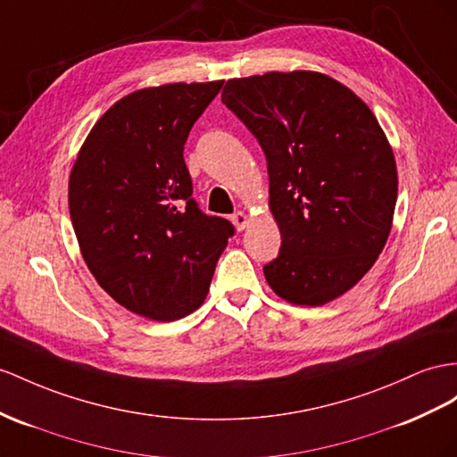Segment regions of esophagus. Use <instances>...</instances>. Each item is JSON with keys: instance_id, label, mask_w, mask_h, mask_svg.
<instances>
[{"instance_id": "obj_1", "label": "esophagus", "mask_w": 457, "mask_h": 457, "mask_svg": "<svg viewBox=\"0 0 457 457\" xmlns=\"http://www.w3.org/2000/svg\"><path fill=\"white\" fill-rule=\"evenodd\" d=\"M231 221H233V226H236L239 231H243L245 228H247L249 226V221H251V218L247 216V214H245V212H241V210H239V212H236V214H233L231 216Z\"/></svg>"}]
</instances>
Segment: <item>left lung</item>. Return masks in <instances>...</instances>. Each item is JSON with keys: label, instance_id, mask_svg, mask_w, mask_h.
Returning <instances> with one entry per match:
<instances>
[{"label": "left lung", "instance_id": "8db88e82", "mask_svg": "<svg viewBox=\"0 0 457 457\" xmlns=\"http://www.w3.org/2000/svg\"><path fill=\"white\" fill-rule=\"evenodd\" d=\"M221 102L268 162L282 247L264 266L274 294L319 307L377 262L397 198L392 146L355 92L314 71L231 79Z\"/></svg>", "mask_w": 457, "mask_h": 457}]
</instances>
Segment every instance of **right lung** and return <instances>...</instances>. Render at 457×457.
I'll list each match as a JSON object with an SVG mask.
<instances>
[{"label": "right lung", "mask_w": 457, "mask_h": 457, "mask_svg": "<svg viewBox=\"0 0 457 457\" xmlns=\"http://www.w3.org/2000/svg\"><path fill=\"white\" fill-rule=\"evenodd\" d=\"M221 80L131 92L92 127L69 175V214L100 287L160 322L203 305L233 226L193 198L183 148Z\"/></svg>", "instance_id": "right-lung-1"}]
</instances>
